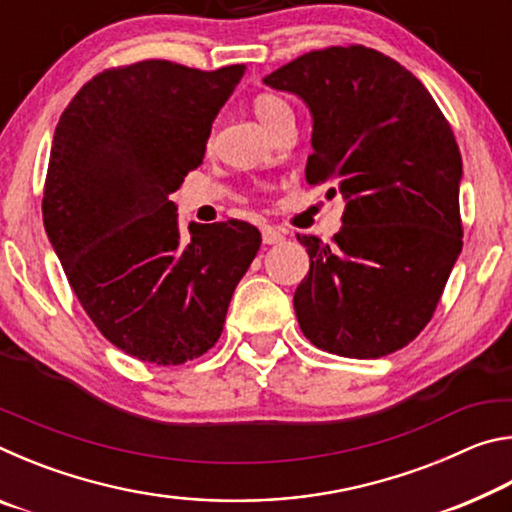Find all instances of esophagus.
<instances>
[{"mask_svg":"<svg viewBox=\"0 0 512 512\" xmlns=\"http://www.w3.org/2000/svg\"><path fill=\"white\" fill-rule=\"evenodd\" d=\"M262 239H264V244L273 246V244H282L284 235L277 228H271V225H264V228H262Z\"/></svg>","mask_w":512,"mask_h":512,"instance_id":"1","label":"esophagus"}]
</instances>
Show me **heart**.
Returning a JSON list of instances; mask_svg holds the SVG:
<instances>
[{"instance_id": "obj_1", "label": "heart", "mask_w": 512, "mask_h": 512, "mask_svg": "<svg viewBox=\"0 0 512 512\" xmlns=\"http://www.w3.org/2000/svg\"><path fill=\"white\" fill-rule=\"evenodd\" d=\"M253 110L255 115L259 117V121L271 131L273 124L277 119H280L284 112H291L289 110V103L277 97V94H271V92H262L257 94V97L253 99Z\"/></svg>"}]
</instances>
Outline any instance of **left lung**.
I'll list each match as a JSON object with an SVG mask.
<instances>
[{"instance_id": "8db88e82", "label": "left lung", "mask_w": 512, "mask_h": 512, "mask_svg": "<svg viewBox=\"0 0 512 512\" xmlns=\"http://www.w3.org/2000/svg\"><path fill=\"white\" fill-rule=\"evenodd\" d=\"M264 83L307 103V183L345 198L332 246L298 235L302 334L339 357H386L427 327L463 248L452 126L409 69L363 45L309 51Z\"/></svg>"}]
</instances>
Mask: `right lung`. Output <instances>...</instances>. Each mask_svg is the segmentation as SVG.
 Segmentation results:
<instances>
[{"instance_id": "obj_1", "label": "right lung", "mask_w": 512, "mask_h": 512, "mask_svg": "<svg viewBox=\"0 0 512 512\" xmlns=\"http://www.w3.org/2000/svg\"><path fill=\"white\" fill-rule=\"evenodd\" d=\"M246 65L171 60L103 69L54 133L42 221L85 314L121 352L158 366L198 359L223 332L262 235L246 221L189 223L169 194L203 162L212 121Z\"/></svg>"}]
</instances>
